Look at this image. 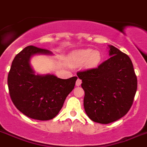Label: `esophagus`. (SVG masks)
Listing matches in <instances>:
<instances>
[{"label": "esophagus", "instance_id": "34e87169", "mask_svg": "<svg viewBox=\"0 0 147 147\" xmlns=\"http://www.w3.org/2000/svg\"><path fill=\"white\" fill-rule=\"evenodd\" d=\"M81 83H82V80H80V79H77V80H76V86H80V85H81Z\"/></svg>", "mask_w": 147, "mask_h": 147}]
</instances>
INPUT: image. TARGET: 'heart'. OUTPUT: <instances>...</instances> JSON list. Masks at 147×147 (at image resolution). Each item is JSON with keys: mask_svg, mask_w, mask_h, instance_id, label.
Listing matches in <instances>:
<instances>
[{"mask_svg": "<svg viewBox=\"0 0 147 147\" xmlns=\"http://www.w3.org/2000/svg\"><path fill=\"white\" fill-rule=\"evenodd\" d=\"M101 60L100 53L93 51L92 49H82L72 52L69 57V62L72 66H80L86 62V67H93L99 64Z\"/></svg>", "mask_w": 147, "mask_h": 147, "instance_id": "obj_1", "label": "heart"}]
</instances>
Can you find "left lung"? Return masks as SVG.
I'll return each mask as SVG.
<instances>
[{"label":"left lung","mask_w":147,"mask_h":147,"mask_svg":"<svg viewBox=\"0 0 147 147\" xmlns=\"http://www.w3.org/2000/svg\"><path fill=\"white\" fill-rule=\"evenodd\" d=\"M109 59L96 68L77 73L85 91L84 108L94 122L108 124L126 115L133 103L138 80L131 59L112 45Z\"/></svg>","instance_id":"8db88e82"}]
</instances>
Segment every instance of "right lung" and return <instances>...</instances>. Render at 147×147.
Segmentation results:
<instances>
[{
	"mask_svg": "<svg viewBox=\"0 0 147 147\" xmlns=\"http://www.w3.org/2000/svg\"><path fill=\"white\" fill-rule=\"evenodd\" d=\"M38 54L53 53L34 46L25 47L12 61L7 83L11 100L21 113L35 120H48L58 115L77 77L63 80L53 74H36L30 61Z\"/></svg>",
	"mask_w": 147,
	"mask_h": 147,
	"instance_id": "1",
	"label": "right lung"
}]
</instances>
